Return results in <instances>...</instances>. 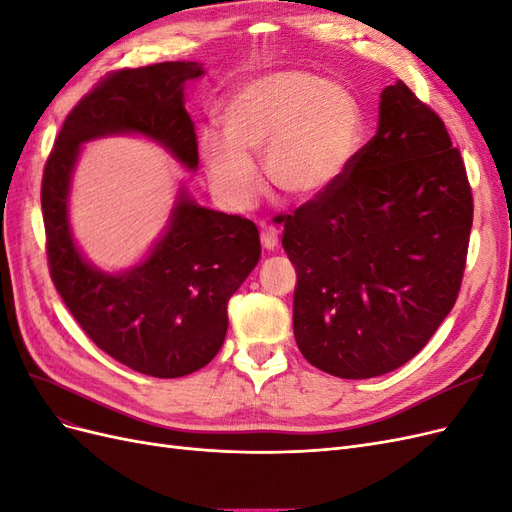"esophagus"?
I'll use <instances>...</instances> for the list:
<instances>
[{"label": "esophagus", "mask_w": 512, "mask_h": 512, "mask_svg": "<svg viewBox=\"0 0 512 512\" xmlns=\"http://www.w3.org/2000/svg\"><path fill=\"white\" fill-rule=\"evenodd\" d=\"M260 241L267 247V250H273V247H277V243H280V230L271 224H262L260 226Z\"/></svg>", "instance_id": "1"}]
</instances>
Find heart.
I'll return each mask as SVG.
<instances>
[{
	"instance_id": "b5f03b06",
	"label": "heart",
	"mask_w": 512,
	"mask_h": 512,
	"mask_svg": "<svg viewBox=\"0 0 512 512\" xmlns=\"http://www.w3.org/2000/svg\"><path fill=\"white\" fill-rule=\"evenodd\" d=\"M222 130L203 132L198 153L213 190L232 209H250L262 179L252 158L265 156L273 188L314 200L342 181L365 138V113L354 91L305 70L258 74L230 91Z\"/></svg>"
}]
</instances>
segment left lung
I'll return each instance as SVG.
<instances>
[{
  "mask_svg": "<svg viewBox=\"0 0 512 512\" xmlns=\"http://www.w3.org/2000/svg\"><path fill=\"white\" fill-rule=\"evenodd\" d=\"M472 215L466 166L444 121L404 81L389 85L378 132L348 175L280 215L305 359L363 380L421 352L457 301Z\"/></svg>",
  "mask_w": 512,
  "mask_h": 512,
  "instance_id": "obj_1",
  "label": "left lung"
}]
</instances>
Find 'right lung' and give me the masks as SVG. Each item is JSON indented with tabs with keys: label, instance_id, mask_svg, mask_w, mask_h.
Masks as SVG:
<instances>
[{
	"label": "right lung",
	"instance_id": "obj_1",
	"mask_svg": "<svg viewBox=\"0 0 512 512\" xmlns=\"http://www.w3.org/2000/svg\"><path fill=\"white\" fill-rule=\"evenodd\" d=\"M196 61H164L108 74L66 117L42 175L46 256L57 292L100 350L153 378L205 367L224 344L226 305L260 258L254 222L200 207L181 190L170 222L136 267L104 273L76 247L68 194L81 145L143 134L185 168H198L183 87L203 76Z\"/></svg>",
	"mask_w": 512,
	"mask_h": 512
}]
</instances>
